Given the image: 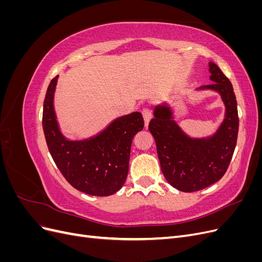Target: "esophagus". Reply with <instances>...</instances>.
<instances>
[{"instance_id":"1","label":"esophagus","mask_w":262,"mask_h":262,"mask_svg":"<svg viewBox=\"0 0 262 262\" xmlns=\"http://www.w3.org/2000/svg\"><path fill=\"white\" fill-rule=\"evenodd\" d=\"M142 115H143L145 125L147 126V124H148V122L150 120V118H152V116H153L152 110H150V108H148V107H144L143 109H142Z\"/></svg>"}]
</instances>
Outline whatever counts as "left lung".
<instances>
[{"mask_svg":"<svg viewBox=\"0 0 262 262\" xmlns=\"http://www.w3.org/2000/svg\"><path fill=\"white\" fill-rule=\"evenodd\" d=\"M209 71L214 83L200 89L219 92L226 107L224 121L213 137H187L165 106L155 108L154 118L148 123L164 177L170 186L184 192L199 191L223 177L237 142L239 119L233 85L215 63H210Z\"/></svg>","mask_w":262,"mask_h":262,"instance_id":"1","label":"left lung"}]
</instances>
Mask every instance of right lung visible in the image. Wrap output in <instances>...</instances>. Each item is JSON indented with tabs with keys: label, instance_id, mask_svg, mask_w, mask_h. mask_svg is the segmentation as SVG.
Masks as SVG:
<instances>
[{
	"label": "right lung",
	"instance_id": "1",
	"mask_svg": "<svg viewBox=\"0 0 262 262\" xmlns=\"http://www.w3.org/2000/svg\"><path fill=\"white\" fill-rule=\"evenodd\" d=\"M58 76L53 77L43 101L42 128L49 152L69 184L80 191L108 196L120 190L129 171L133 137L143 129L141 113L116 119L97 137L69 141L62 136L53 109V93Z\"/></svg>",
	"mask_w": 262,
	"mask_h": 262
}]
</instances>
